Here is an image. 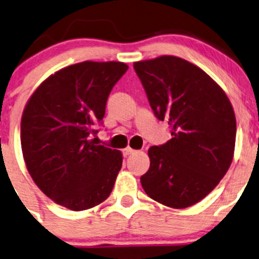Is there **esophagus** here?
Returning <instances> with one entry per match:
<instances>
[{
    "label": "esophagus",
    "instance_id": "esophagus-1",
    "mask_svg": "<svg viewBox=\"0 0 259 259\" xmlns=\"http://www.w3.org/2000/svg\"><path fill=\"white\" fill-rule=\"evenodd\" d=\"M122 152H124L125 156H127V155L134 154L135 150H134V149H132V148H126V149H124V150H122Z\"/></svg>",
    "mask_w": 259,
    "mask_h": 259
}]
</instances>
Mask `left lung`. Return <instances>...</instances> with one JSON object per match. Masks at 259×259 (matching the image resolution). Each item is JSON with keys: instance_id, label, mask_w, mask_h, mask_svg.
<instances>
[{"instance_id": "1", "label": "left lung", "mask_w": 259, "mask_h": 259, "mask_svg": "<svg viewBox=\"0 0 259 259\" xmlns=\"http://www.w3.org/2000/svg\"><path fill=\"white\" fill-rule=\"evenodd\" d=\"M152 110L168 121L172 138L151 146L140 178L149 197L186 208L205 198L233 160L236 116L225 92L197 65L175 56L135 62Z\"/></svg>"}]
</instances>
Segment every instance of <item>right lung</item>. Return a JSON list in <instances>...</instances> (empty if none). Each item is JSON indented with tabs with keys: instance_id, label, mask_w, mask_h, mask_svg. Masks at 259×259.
I'll use <instances>...</instances> for the list:
<instances>
[{
	"instance_id": "add662e5",
	"label": "right lung",
	"mask_w": 259,
	"mask_h": 259,
	"mask_svg": "<svg viewBox=\"0 0 259 259\" xmlns=\"http://www.w3.org/2000/svg\"><path fill=\"white\" fill-rule=\"evenodd\" d=\"M122 62L85 61L59 69L34 91L21 119L26 167L46 196L72 211L99 205L121 168V151L97 145L111 89L127 70Z\"/></svg>"
}]
</instances>
